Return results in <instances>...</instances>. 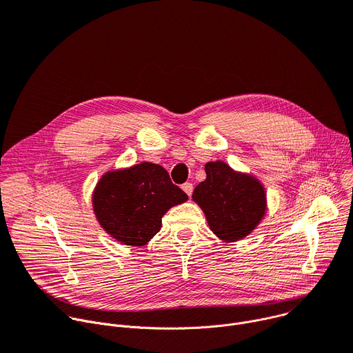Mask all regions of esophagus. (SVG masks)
I'll return each instance as SVG.
<instances>
[{
  "label": "esophagus",
  "mask_w": 353,
  "mask_h": 353,
  "mask_svg": "<svg viewBox=\"0 0 353 353\" xmlns=\"http://www.w3.org/2000/svg\"><path fill=\"white\" fill-rule=\"evenodd\" d=\"M182 189H183V192L188 194V196H190L192 192H193V185H192L190 182H186V183L182 185Z\"/></svg>",
  "instance_id": "34e87169"
}]
</instances>
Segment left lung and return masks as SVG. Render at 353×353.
<instances>
[{
  "label": "left lung",
  "instance_id": "1",
  "mask_svg": "<svg viewBox=\"0 0 353 353\" xmlns=\"http://www.w3.org/2000/svg\"><path fill=\"white\" fill-rule=\"evenodd\" d=\"M206 179L192 199L203 210L213 234L223 243L245 239L266 213V190L254 175L234 171L224 161L205 165Z\"/></svg>",
  "mask_w": 353,
  "mask_h": 353
}]
</instances>
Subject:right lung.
I'll return each instance as SVG.
<instances>
[{
    "label": "right lung",
    "mask_w": 353,
    "mask_h": 353,
    "mask_svg": "<svg viewBox=\"0 0 353 353\" xmlns=\"http://www.w3.org/2000/svg\"><path fill=\"white\" fill-rule=\"evenodd\" d=\"M188 201L171 182L165 168L140 163L108 171L92 193V208L101 227L125 245L143 247L161 230L163 216Z\"/></svg>",
    "instance_id": "add662e5"
}]
</instances>
